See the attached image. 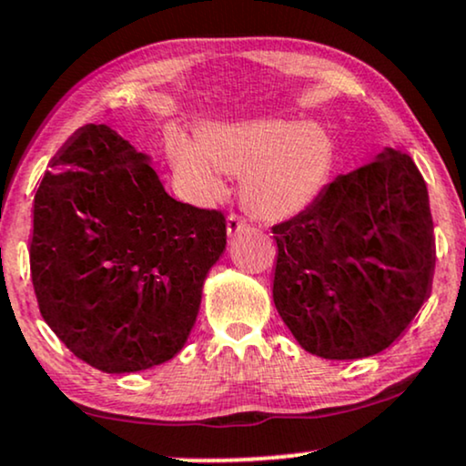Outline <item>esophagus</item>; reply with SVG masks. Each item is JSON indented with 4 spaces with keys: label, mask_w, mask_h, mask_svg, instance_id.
Wrapping results in <instances>:
<instances>
[{
    "label": "esophagus",
    "mask_w": 466,
    "mask_h": 466,
    "mask_svg": "<svg viewBox=\"0 0 466 466\" xmlns=\"http://www.w3.org/2000/svg\"><path fill=\"white\" fill-rule=\"evenodd\" d=\"M245 228H247V223L240 219V217H237V215L228 217V234H229V237H237V234L243 232Z\"/></svg>",
    "instance_id": "34e87169"
}]
</instances>
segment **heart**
Masks as SVG:
<instances>
[{
  "label": "heart",
  "mask_w": 466,
  "mask_h": 466,
  "mask_svg": "<svg viewBox=\"0 0 466 466\" xmlns=\"http://www.w3.org/2000/svg\"><path fill=\"white\" fill-rule=\"evenodd\" d=\"M335 150L318 125L243 120L206 127L196 144L172 152L176 176L187 189L215 193L219 172L240 178V206L267 223L299 215L314 202L333 169Z\"/></svg>",
  "instance_id": "1"
}]
</instances>
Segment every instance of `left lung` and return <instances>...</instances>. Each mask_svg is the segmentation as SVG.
<instances>
[{
    "instance_id": "8db88e82",
    "label": "left lung",
    "mask_w": 466,
    "mask_h": 466,
    "mask_svg": "<svg viewBox=\"0 0 466 466\" xmlns=\"http://www.w3.org/2000/svg\"><path fill=\"white\" fill-rule=\"evenodd\" d=\"M273 301L294 339L322 359L379 355L430 297L434 237L426 180L385 148L270 228Z\"/></svg>"
}]
</instances>
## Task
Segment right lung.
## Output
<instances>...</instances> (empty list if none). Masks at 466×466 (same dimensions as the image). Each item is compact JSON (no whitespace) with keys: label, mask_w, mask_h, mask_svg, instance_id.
Wrapping results in <instances>:
<instances>
[{"label":"right lung","mask_w":466,"mask_h":466,"mask_svg":"<svg viewBox=\"0 0 466 466\" xmlns=\"http://www.w3.org/2000/svg\"><path fill=\"white\" fill-rule=\"evenodd\" d=\"M226 238L221 210L176 202L148 157L109 127H81L34 198L29 268L40 314L101 372L155 368L189 338Z\"/></svg>","instance_id":"right-lung-1"}]
</instances>
